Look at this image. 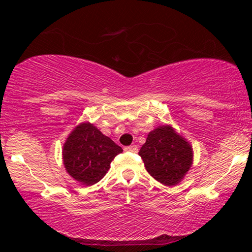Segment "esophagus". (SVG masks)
<instances>
[{"instance_id":"obj_1","label":"esophagus","mask_w":252,"mask_h":252,"mask_svg":"<svg viewBox=\"0 0 252 252\" xmlns=\"http://www.w3.org/2000/svg\"><path fill=\"white\" fill-rule=\"evenodd\" d=\"M126 152H131V153H137L138 149H137V146H128L124 148Z\"/></svg>"}]
</instances>
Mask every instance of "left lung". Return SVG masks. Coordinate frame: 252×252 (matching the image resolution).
<instances>
[{"label":"left lung","instance_id":"8db88e82","mask_svg":"<svg viewBox=\"0 0 252 252\" xmlns=\"http://www.w3.org/2000/svg\"><path fill=\"white\" fill-rule=\"evenodd\" d=\"M138 155L147 172L166 186L180 184L193 163L192 146L169 124L152 130Z\"/></svg>","mask_w":252,"mask_h":252}]
</instances>
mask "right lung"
Listing matches in <instances>:
<instances>
[{"mask_svg": "<svg viewBox=\"0 0 252 252\" xmlns=\"http://www.w3.org/2000/svg\"><path fill=\"white\" fill-rule=\"evenodd\" d=\"M123 149L103 135L92 123L74 128L63 147V162L72 179L85 186L97 184L110 169V163Z\"/></svg>", "mask_w": 252, "mask_h": 252, "instance_id": "1", "label": "right lung"}]
</instances>
